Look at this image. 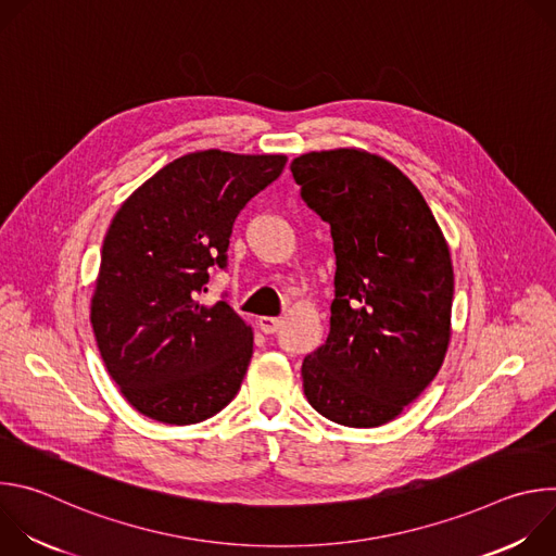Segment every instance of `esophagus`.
<instances>
[{
	"mask_svg": "<svg viewBox=\"0 0 556 556\" xmlns=\"http://www.w3.org/2000/svg\"><path fill=\"white\" fill-rule=\"evenodd\" d=\"M281 319H277V316H260L257 319V326L264 334H275L279 328H281Z\"/></svg>",
	"mask_w": 556,
	"mask_h": 556,
	"instance_id": "esophagus-1",
	"label": "esophagus"
}]
</instances>
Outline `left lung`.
<instances>
[{"instance_id":"left-lung-1","label":"left lung","mask_w":556,"mask_h":556,"mask_svg":"<svg viewBox=\"0 0 556 556\" xmlns=\"http://www.w3.org/2000/svg\"><path fill=\"white\" fill-rule=\"evenodd\" d=\"M290 169L301 198L330 224L337 255L330 334L301 365L305 399L337 425H387L444 363L448 244L416 185L378 153L307 151Z\"/></svg>"}]
</instances>
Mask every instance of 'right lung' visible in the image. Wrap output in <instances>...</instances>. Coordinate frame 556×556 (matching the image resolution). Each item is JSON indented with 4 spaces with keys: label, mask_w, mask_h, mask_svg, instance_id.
<instances>
[{
    "label": "right lung",
    "mask_w": 556,
    "mask_h": 556,
    "mask_svg": "<svg viewBox=\"0 0 556 556\" xmlns=\"http://www.w3.org/2000/svg\"><path fill=\"white\" fill-rule=\"evenodd\" d=\"M286 161L283 153H185L116 211L90 321L108 374L138 414L195 425L240 391L253 328L226 301L206 305L198 294L208 268L226 266L235 217Z\"/></svg>",
    "instance_id": "right-lung-1"
}]
</instances>
